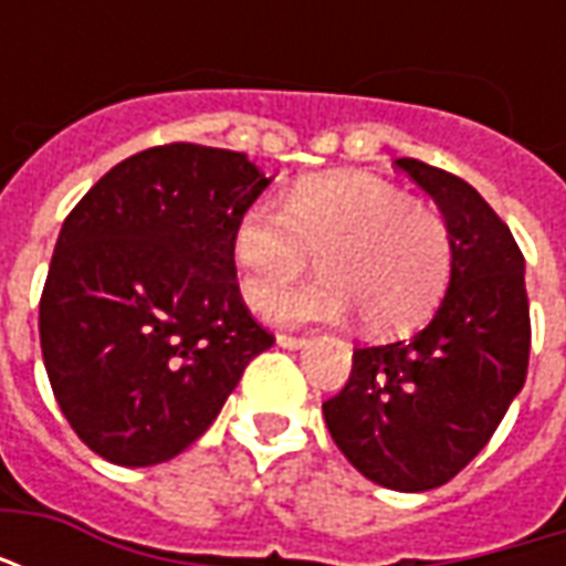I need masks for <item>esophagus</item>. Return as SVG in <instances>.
<instances>
[{"label": "esophagus", "mask_w": 566, "mask_h": 566, "mask_svg": "<svg viewBox=\"0 0 566 566\" xmlns=\"http://www.w3.org/2000/svg\"><path fill=\"white\" fill-rule=\"evenodd\" d=\"M275 343L282 345V348H291V352H294V348H303L308 339H306V336H291V333H282V336H279Z\"/></svg>", "instance_id": "1"}]
</instances>
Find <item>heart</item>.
<instances>
[{
  "instance_id": "obj_1",
  "label": "heart",
  "mask_w": 566,
  "mask_h": 566,
  "mask_svg": "<svg viewBox=\"0 0 566 566\" xmlns=\"http://www.w3.org/2000/svg\"><path fill=\"white\" fill-rule=\"evenodd\" d=\"M233 263L245 303L293 281L315 253L325 275L266 301L279 324L343 321L352 312L376 336L424 321L451 279V233L437 209L381 178L318 175L287 190L279 209L254 202L233 227Z\"/></svg>"
}]
</instances>
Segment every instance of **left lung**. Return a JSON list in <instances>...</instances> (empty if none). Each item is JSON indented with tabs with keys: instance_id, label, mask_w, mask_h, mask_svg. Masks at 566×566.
<instances>
[{
	"instance_id": "8db88e82",
	"label": "left lung",
	"mask_w": 566,
	"mask_h": 566,
	"mask_svg": "<svg viewBox=\"0 0 566 566\" xmlns=\"http://www.w3.org/2000/svg\"><path fill=\"white\" fill-rule=\"evenodd\" d=\"M397 169L449 223V291L412 339L355 348L352 376L324 403V421L369 482L416 494L461 473L518 397L531 312L522 251L479 190L412 157Z\"/></svg>"
}]
</instances>
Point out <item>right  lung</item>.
Listing matches in <instances>:
<instances>
[{"label": "right lung", "mask_w": 566, "mask_h": 566, "mask_svg": "<svg viewBox=\"0 0 566 566\" xmlns=\"http://www.w3.org/2000/svg\"><path fill=\"white\" fill-rule=\"evenodd\" d=\"M270 181L239 150L175 142L117 163L69 211L39 336L56 403L99 458L181 454L272 345L230 248Z\"/></svg>", "instance_id": "obj_1"}]
</instances>
